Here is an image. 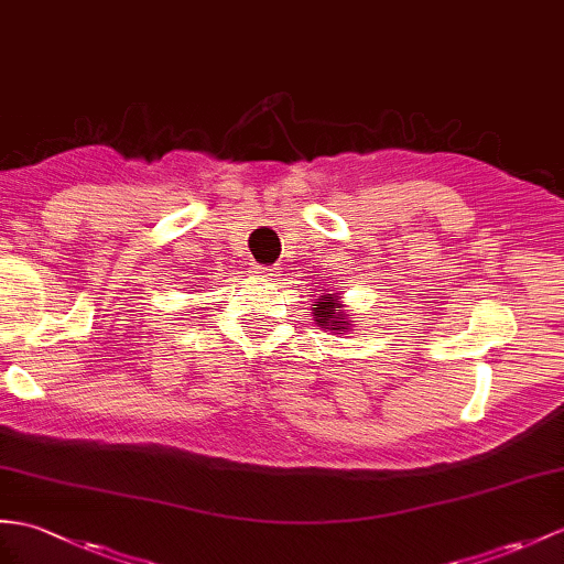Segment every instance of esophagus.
<instances>
[{"instance_id": "obj_1", "label": "esophagus", "mask_w": 564, "mask_h": 564, "mask_svg": "<svg viewBox=\"0 0 564 564\" xmlns=\"http://www.w3.org/2000/svg\"><path fill=\"white\" fill-rule=\"evenodd\" d=\"M267 271H273L271 267L267 269V267H254V273H259V276H261V273H267Z\"/></svg>"}]
</instances>
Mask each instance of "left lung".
Returning a JSON list of instances; mask_svg holds the SVG:
<instances>
[{"mask_svg":"<svg viewBox=\"0 0 564 564\" xmlns=\"http://www.w3.org/2000/svg\"><path fill=\"white\" fill-rule=\"evenodd\" d=\"M336 305H338V300L322 295V303L314 307V322L322 326H329V329H344L341 326L344 322H338L341 319V312H336Z\"/></svg>","mask_w":564,"mask_h":564,"instance_id":"8db88e82","label":"left lung"}]
</instances>
